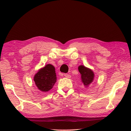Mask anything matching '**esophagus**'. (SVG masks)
Masks as SVG:
<instances>
[{"label":"esophagus","instance_id":"1","mask_svg":"<svg viewBox=\"0 0 131 131\" xmlns=\"http://www.w3.org/2000/svg\"><path fill=\"white\" fill-rule=\"evenodd\" d=\"M64 76H65L66 78H70L71 77L70 75H69L68 74H64Z\"/></svg>","mask_w":131,"mask_h":131}]
</instances>
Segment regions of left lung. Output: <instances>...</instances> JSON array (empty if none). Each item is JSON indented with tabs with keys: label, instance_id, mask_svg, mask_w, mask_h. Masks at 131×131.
I'll use <instances>...</instances> for the list:
<instances>
[{
	"label": "left lung",
	"instance_id": "left-lung-1",
	"mask_svg": "<svg viewBox=\"0 0 131 131\" xmlns=\"http://www.w3.org/2000/svg\"><path fill=\"white\" fill-rule=\"evenodd\" d=\"M78 70L81 75L82 82L85 87H88L93 82L94 78V74L91 69L88 68L83 65H80Z\"/></svg>",
	"mask_w": 131,
	"mask_h": 131
}]
</instances>
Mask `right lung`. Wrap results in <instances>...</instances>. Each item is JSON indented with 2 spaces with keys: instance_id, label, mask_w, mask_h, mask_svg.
I'll return each mask as SVG.
<instances>
[{
  "instance_id": "add662e5",
  "label": "right lung",
  "mask_w": 131,
  "mask_h": 131,
  "mask_svg": "<svg viewBox=\"0 0 131 131\" xmlns=\"http://www.w3.org/2000/svg\"><path fill=\"white\" fill-rule=\"evenodd\" d=\"M55 68L51 64H47L40 69L34 77L35 84L39 90L43 92L50 91L57 81Z\"/></svg>"
}]
</instances>
